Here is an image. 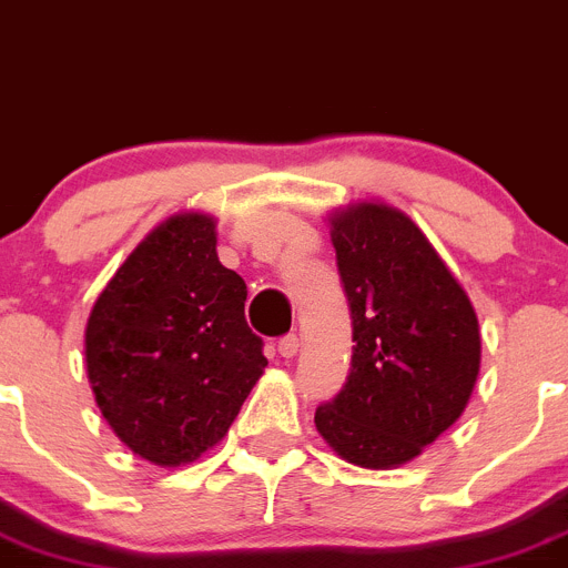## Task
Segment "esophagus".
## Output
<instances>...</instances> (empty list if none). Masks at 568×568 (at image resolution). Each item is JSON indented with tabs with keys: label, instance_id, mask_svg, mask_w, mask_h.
<instances>
[{
	"label": "esophagus",
	"instance_id": "34e87169",
	"mask_svg": "<svg viewBox=\"0 0 568 568\" xmlns=\"http://www.w3.org/2000/svg\"><path fill=\"white\" fill-rule=\"evenodd\" d=\"M277 353L283 358H294L296 353H300V338L294 336V333H288V336H283L277 342Z\"/></svg>",
	"mask_w": 568,
	"mask_h": 568
}]
</instances>
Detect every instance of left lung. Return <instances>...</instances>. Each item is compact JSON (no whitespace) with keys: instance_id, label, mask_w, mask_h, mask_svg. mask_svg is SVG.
<instances>
[{"instance_id":"obj_1","label":"left lung","mask_w":568,"mask_h":568,"mask_svg":"<svg viewBox=\"0 0 568 568\" xmlns=\"http://www.w3.org/2000/svg\"><path fill=\"white\" fill-rule=\"evenodd\" d=\"M353 362L314 423L342 459L395 468L457 423L479 375V322L415 221L386 204L333 219Z\"/></svg>"}]
</instances>
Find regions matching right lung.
I'll return each instance as SVG.
<instances>
[{
	"mask_svg": "<svg viewBox=\"0 0 568 568\" xmlns=\"http://www.w3.org/2000/svg\"><path fill=\"white\" fill-rule=\"evenodd\" d=\"M246 283L221 266L215 221L184 212L151 232L94 302L87 369L131 452L184 465L219 443L266 367L243 314Z\"/></svg>",
	"mask_w": 568,
	"mask_h": 568,
	"instance_id": "obj_1",
	"label": "right lung"
}]
</instances>
